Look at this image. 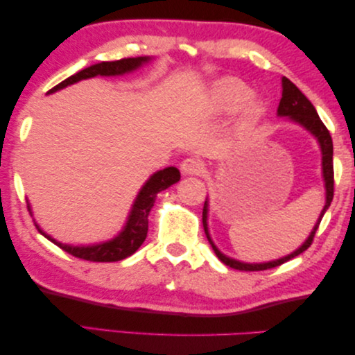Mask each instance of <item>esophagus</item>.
Returning a JSON list of instances; mask_svg holds the SVG:
<instances>
[{"label": "esophagus", "instance_id": "obj_1", "mask_svg": "<svg viewBox=\"0 0 355 355\" xmlns=\"http://www.w3.org/2000/svg\"><path fill=\"white\" fill-rule=\"evenodd\" d=\"M181 171L184 174H200L202 171V164L196 159H185L181 164Z\"/></svg>", "mask_w": 355, "mask_h": 355}]
</instances>
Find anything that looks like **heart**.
Masks as SVG:
<instances>
[{
  "mask_svg": "<svg viewBox=\"0 0 355 355\" xmlns=\"http://www.w3.org/2000/svg\"><path fill=\"white\" fill-rule=\"evenodd\" d=\"M250 94V89L245 83L236 78H226L218 81L214 89V97L220 107H234L245 101Z\"/></svg>",
  "mask_w": 355,
  "mask_h": 355,
  "instance_id": "heart-1",
  "label": "heart"
}]
</instances>
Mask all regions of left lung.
I'll return each mask as SVG.
<instances>
[{
    "mask_svg": "<svg viewBox=\"0 0 355 355\" xmlns=\"http://www.w3.org/2000/svg\"><path fill=\"white\" fill-rule=\"evenodd\" d=\"M282 98H280V105H278L277 113L278 116H288L291 121H295V123L304 125L306 130L311 132L313 135L316 137L319 146H321L322 150V174H324V182H325V206L322 209L321 216H319L318 222L315 225V228L310 232L309 239L304 242V245L299 247L295 252H293L288 257L280 258L277 261H269V263H261V264H248V263H241V261L231 259L228 257L220 252V250L214 245V242L211 241V236H209L207 231V201L205 202V207H202V226H205V232L209 243H211L214 252H216L217 258L222 261L223 264L232 267V269L237 270H245V272H258V270H267V269H274L277 266H282L286 261L293 259L295 257H299L300 253H304L306 248H309L313 239H315V234L319 228V223L324 217L325 211H327L330 202L334 200V143H332V137L327 130V127L324 125V123L319 118L315 107L313 103L306 98L304 94H302L300 89L295 86L291 80H288L286 77L282 78Z\"/></svg>",
    "mask_w": 355,
    "mask_h": 355,
    "instance_id": "8db88e82",
    "label": "left lung"
}]
</instances>
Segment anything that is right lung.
<instances>
[{"instance_id":"right-lung-1","label":"right lung","mask_w":355,"mask_h":355,"mask_svg":"<svg viewBox=\"0 0 355 355\" xmlns=\"http://www.w3.org/2000/svg\"><path fill=\"white\" fill-rule=\"evenodd\" d=\"M150 58L138 56V58H123V60H118V61L98 62L61 81L60 85H56L55 88H51L49 92H55L58 89L66 88L69 85L77 83L80 80L97 77V75H105V77H110V75H123L125 72H132L139 66H143L144 62H148ZM179 179H181V173H179L178 168L174 166H168L165 170H160L155 174H153V176L149 178V181L143 185V189L139 190L137 200L133 202V207L130 211L129 220H127V223L124 226V230L121 231L114 239L108 242L96 243V245H88V247H73V245H67V243H61L55 239H51V237L49 234H45L37 225L36 228L39 230V232H42L46 239L56 243L58 247L62 248L64 252H67L75 258L92 261V263H114V261H121L135 253L139 248V245L144 242V239H146L148 223H149L148 217H149L150 209H153L155 202L157 193H160L162 190H165L170 187V185L176 184ZM28 209H30V206H28Z\"/></svg>"}]
</instances>
